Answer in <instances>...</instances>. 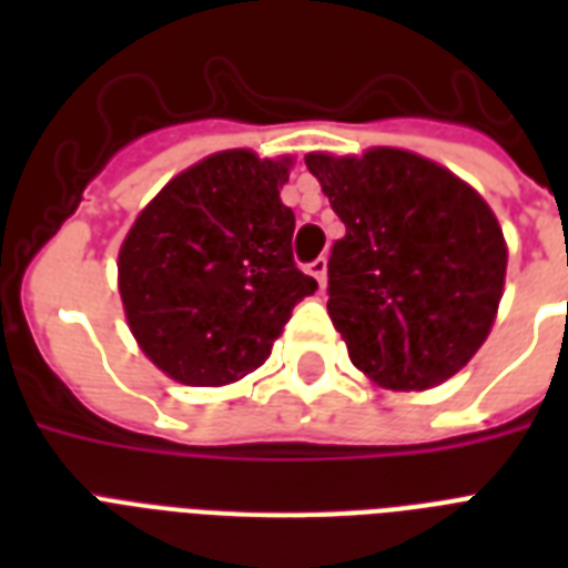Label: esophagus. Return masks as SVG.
<instances>
[{
    "label": "esophagus",
    "instance_id": "34e87169",
    "mask_svg": "<svg viewBox=\"0 0 568 568\" xmlns=\"http://www.w3.org/2000/svg\"><path fill=\"white\" fill-rule=\"evenodd\" d=\"M306 271H310V274L318 280V288H324V285H327V258L318 256L315 262H310V265H306Z\"/></svg>",
    "mask_w": 568,
    "mask_h": 568
}]
</instances>
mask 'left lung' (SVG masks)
<instances>
[{"mask_svg": "<svg viewBox=\"0 0 568 568\" xmlns=\"http://www.w3.org/2000/svg\"><path fill=\"white\" fill-rule=\"evenodd\" d=\"M345 223L329 250L327 312L351 363L392 392L445 383L477 354L504 294L507 244L471 185L422 155L310 153Z\"/></svg>", "mask_w": 568, "mask_h": 568, "instance_id": "1", "label": "left lung"}]
</instances>
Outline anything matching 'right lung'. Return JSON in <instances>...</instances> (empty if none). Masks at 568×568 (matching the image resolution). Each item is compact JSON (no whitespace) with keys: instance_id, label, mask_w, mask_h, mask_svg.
<instances>
[{"instance_id":"obj_1","label":"right lung","mask_w":568,"mask_h":568,"mask_svg":"<svg viewBox=\"0 0 568 568\" xmlns=\"http://www.w3.org/2000/svg\"><path fill=\"white\" fill-rule=\"evenodd\" d=\"M292 159L223 150L173 176L118 258L132 336L168 377L226 386L256 372L318 283L294 265Z\"/></svg>"}]
</instances>
